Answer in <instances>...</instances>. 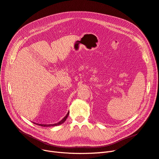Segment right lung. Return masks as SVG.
Listing matches in <instances>:
<instances>
[{
  "label": "right lung",
  "mask_w": 159,
  "mask_h": 159,
  "mask_svg": "<svg viewBox=\"0 0 159 159\" xmlns=\"http://www.w3.org/2000/svg\"><path fill=\"white\" fill-rule=\"evenodd\" d=\"M69 114V112L67 113V114L66 115V116H65L64 118H63L61 121H60V122H57V123H56V124H54V125H40V124H37V125H39V126H44V127H47V126H55L60 125L62 124V123H63L65 121H66V120L67 119ZM35 124H36V123H35Z\"/></svg>",
  "instance_id": "add662e5"
}]
</instances>
